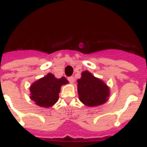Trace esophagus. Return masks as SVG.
Returning <instances> with one entry per match:
<instances>
[{
	"label": "esophagus",
	"instance_id": "34e87169",
	"mask_svg": "<svg viewBox=\"0 0 147 147\" xmlns=\"http://www.w3.org/2000/svg\"><path fill=\"white\" fill-rule=\"evenodd\" d=\"M67 80H68V81H69V82H70L71 83H74V77L73 76L68 77V78H67Z\"/></svg>",
	"mask_w": 147,
	"mask_h": 147
}]
</instances>
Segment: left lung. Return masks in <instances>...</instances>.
Segmentation results:
<instances>
[{
	"mask_svg": "<svg viewBox=\"0 0 147 147\" xmlns=\"http://www.w3.org/2000/svg\"><path fill=\"white\" fill-rule=\"evenodd\" d=\"M77 83L79 98L86 106H98L108 101L110 94L109 87L89 71H83Z\"/></svg>",
	"mask_w": 147,
	"mask_h": 147,
	"instance_id": "obj_1",
	"label": "left lung"
}]
</instances>
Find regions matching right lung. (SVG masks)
<instances>
[{"instance_id": "right-lung-1", "label": "right lung", "mask_w": 147, "mask_h": 147, "mask_svg": "<svg viewBox=\"0 0 147 147\" xmlns=\"http://www.w3.org/2000/svg\"><path fill=\"white\" fill-rule=\"evenodd\" d=\"M67 83L65 77L57 79L54 75L48 73L30 85V99L38 106L49 108L58 101L61 86Z\"/></svg>"}]
</instances>
